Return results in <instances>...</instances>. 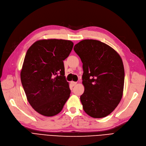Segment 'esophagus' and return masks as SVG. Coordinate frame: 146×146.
<instances>
[{
  "mask_svg": "<svg viewBox=\"0 0 146 146\" xmlns=\"http://www.w3.org/2000/svg\"><path fill=\"white\" fill-rule=\"evenodd\" d=\"M70 84H71L72 86H75L76 84H77V82H74V81H72L71 82H70Z\"/></svg>",
  "mask_w": 146,
  "mask_h": 146,
  "instance_id": "1",
  "label": "esophagus"
}]
</instances>
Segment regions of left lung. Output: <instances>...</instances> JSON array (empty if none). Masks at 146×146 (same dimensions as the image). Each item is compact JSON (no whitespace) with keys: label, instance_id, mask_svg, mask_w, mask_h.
<instances>
[{"label":"left lung","instance_id":"left-lung-1","mask_svg":"<svg viewBox=\"0 0 146 146\" xmlns=\"http://www.w3.org/2000/svg\"><path fill=\"white\" fill-rule=\"evenodd\" d=\"M74 50L83 63V109L93 118L108 116L123 95L125 70L121 57L110 46L93 39L80 41Z\"/></svg>","mask_w":146,"mask_h":146}]
</instances>
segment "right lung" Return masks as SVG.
<instances>
[{
  "label": "right lung",
  "instance_id": "right-lung-1",
  "mask_svg": "<svg viewBox=\"0 0 146 146\" xmlns=\"http://www.w3.org/2000/svg\"><path fill=\"white\" fill-rule=\"evenodd\" d=\"M73 45L72 42L62 39L40 40L27 51L21 84L27 101L41 115H56L69 99L70 90L64 76L63 61Z\"/></svg>",
  "mask_w": 146,
  "mask_h": 146
}]
</instances>
